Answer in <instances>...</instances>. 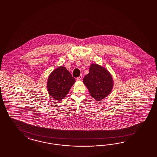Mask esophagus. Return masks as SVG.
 I'll return each mask as SVG.
<instances>
[{"mask_svg": "<svg viewBox=\"0 0 157 157\" xmlns=\"http://www.w3.org/2000/svg\"><path fill=\"white\" fill-rule=\"evenodd\" d=\"M82 78V75H80L79 77H78V78H76V79H77V81H81Z\"/></svg>", "mask_w": 157, "mask_h": 157, "instance_id": "1", "label": "esophagus"}]
</instances>
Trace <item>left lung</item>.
<instances>
[{"mask_svg": "<svg viewBox=\"0 0 157 157\" xmlns=\"http://www.w3.org/2000/svg\"><path fill=\"white\" fill-rule=\"evenodd\" d=\"M83 83L92 97L97 101H101L109 95L113 86L109 72L97 64H91L89 73L83 78Z\"/></svg>", "mask_w": 157, "mask_h": 157, "instance_id": "1", "label": "left lung"}]
</instances>
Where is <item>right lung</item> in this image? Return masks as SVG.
Returning a JSON list of instances; mask_svg holds the SVG:
<instances>
[{
	"label": "right lung",
	"instance_id": "right-lung-1",
	"mask_svg": "<svg viewBox=\"0 0 157 157\" xmlns=\"http://www.w3.org/2000/svg\"><path fill=\"white\" fill-rule=\"evenodd\" d=\"M75 82V78L66 68L59 67L53 70L48 77V93L54 99L60 101L67 95Z\"/></svg>",
	"mask_w": 157,
	"mask_h": 157
}]
</instances>
